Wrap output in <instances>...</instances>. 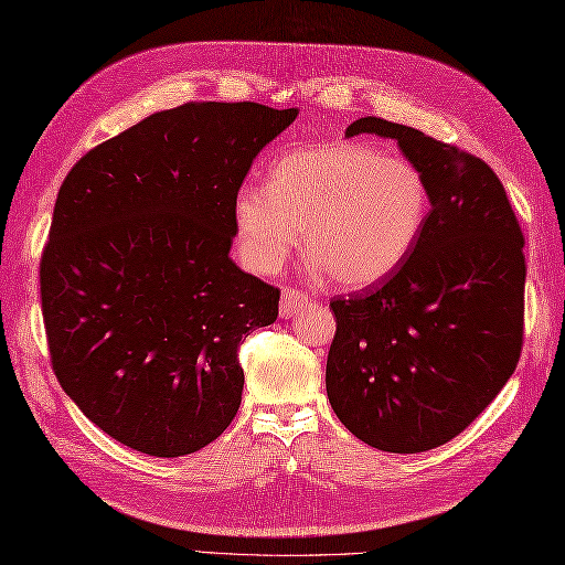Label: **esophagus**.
Here are the masks:
<instances>
[{"mask_svg":"<svg viewBox=\"0 0 565 565\" xmlns=\"http://www.w3.org/2000/svg\"><path fill=\"white\" fill-rule=\"evenodd\" d=\"M310 306H312V300L306 294L296 291V288H284L279 315L284 317V320H288V317H294V315H298L302 310H308Z\"/></svg>","mask_w":565,"mask_h":565,"instance_id":"34e87169","label":"esophagus"}]
</instances>
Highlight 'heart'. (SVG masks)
Wrapping results in <instances>:
<instances>
[{
    "label": "heart",
    "mask_w": 565,
    "mask_h": 565,
    "mask_svg": "<svg viewBox=\"0 0 565 565\" xmlns=\"http://www.w3.org/2000/svg\"><path fill=\"white\" fill-rule=\"evenodd\" d=\"M429 214L425 173L365 142L288 152L271 167L269 185L248 183L234 198L245 267L279 269L302 228L312 267L343 288L392 277L423 238Z\"/></svg>",
    "instance_id": "1"
}]
</instances>
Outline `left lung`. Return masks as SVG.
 I'll return each mask as SVG.
<instances>
[{
    "label": "left lung",
    "instance_id": "obj_1",
    "mask_svg": "<svg viewBox=\"0 0 565 565\" xmlns=\"http://www.w3.org/2000/svg\"><path fill=\"white\" fill-rule=\"evenodd\" d=\"M398 142L431 214L392 277L331 300L327 396L380 451L420 454L466 429L511 380L523 345L525 238L497 173L417 128L365 117L345 136Z\"/></svg>",
    "mask_w": 565,
    "mask_h": 565
}]
</instances>
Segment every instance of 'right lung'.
<instances>
[{
    "mask_svg": "<svg viewBox=\"0 0 565 565\" xmlns=\"http://www.w3.org/2000/svg\"><path fill=\"white\" fill-rule=\"evenodd\" d=\"M298 109L188 103L97 145L56 195L40 263L52 370L99 429L157 458L234 420L238 345L279 288L228 257L234 198Z\"/></svg>",
    "mask_w": 565,
    "mask_h": 565,
    "instance_id": "obj_1",
    "label": "right lung"
}]
</instances>
